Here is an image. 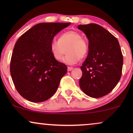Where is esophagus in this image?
Masks as SVG:
<instances>
[{"label": "esophagus", "instance_id": "1", "mask_svg": "<svg viewBox=\"0 0 133 133\" xmlns=\"http://www.w3.org/2000/svg\"><path fill=\"white\" fill-rule=\"evenodd\" d=\"M72 70H73V68H72V67L68 66V71H71Z\"/></svg>", "mask_w": 133, "mask_h": 133}]
</instances>
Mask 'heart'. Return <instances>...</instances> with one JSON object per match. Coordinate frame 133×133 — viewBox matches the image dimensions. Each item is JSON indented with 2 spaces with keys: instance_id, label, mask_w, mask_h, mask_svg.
Wrapping results in <instances>:
<instances>
[{
  "instance_id": "b5f03b06",
  "label": "heart",
  "mask_w": 133,
  "mask_h": 133,
  "mask_svg": "<svg viewBox=\"0 0 133 133\" xmlns=\"http://www.w3.org/2000/svg\"><path fill=\"white\" fill-rule=\"evenodd\" d=\"M67 48V55L63 62L68 65L77 63L88 52V45L79 32L68 31L59 36V40H53L50 43V50L52 57L56 61H61Z\"/></svg>"
}]
</instances>
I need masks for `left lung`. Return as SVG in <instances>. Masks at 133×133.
Wrapping results in <instances>:
<instances>
[{
  "label": "left lung",
  "mask_w": 133,
  "mask_h": 133,
  "mask_svg": "<svg viewBox=\"0 0 133 133\" xmlns=\"http://www.w3.org/2000/svg\"><path fill=\"white\" fill-rule=\"evenodd\" d=\"M78 28L88 39V54L81 68L82 90L87 96L99 98L111 91L121 77L123 56L117 39L102 26L90 23Z\"/></svg>",
  "instance_id": "1"
}]
</instances>
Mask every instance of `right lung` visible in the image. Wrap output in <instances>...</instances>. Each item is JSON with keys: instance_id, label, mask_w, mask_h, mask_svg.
Instances as JSON below:
<instances>
[{"instance_id": "add662e5", "label": "right lung", "mask_w": 133, "mask_h": 133, "mask_svg": "<svg viewBox=\"0 0 133 133\" xmlns=\"http://www.w3.org/2000/svg\"><path fill=\"white\" fill-rule=\"evenodd\" d=\"M71 23H41L22 34L16 42L10 72L18 92L32 102L52 96L67 67L52 57L50 43L54 36Z\"/></svg>"}]
</instances>
